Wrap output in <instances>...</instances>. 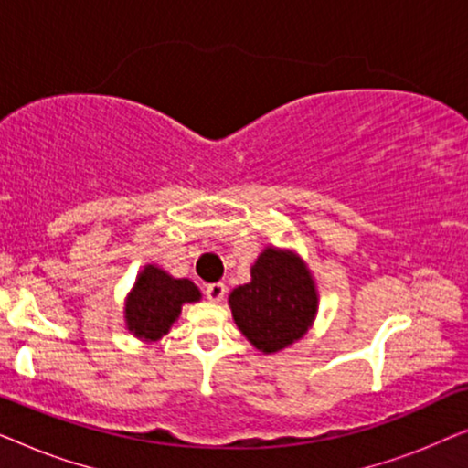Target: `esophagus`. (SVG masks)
<instances>
[{"instance_id":"1","label":"esophagus","mask_w":468,"mask_h":468,"mask_svg":"<svg viewBox=\"0 0 468 468\" xmlns=\"http://www.w3.org/2000/svg\"><path fill=\"white\" fill-rule=\"evenodd\" d=\"M226 285L223 283H208L207 290H204V293H207V298L210 300V303H221L223 296H226Z\"/></svg>"}]
</instances>
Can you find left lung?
Returning a JSON list of instances; mask_svg holds the SVG:
<instances>
[{
	"label": "left lung",
	"mask_w": 468,
	"mask_h": 468,
	"mask_svg": "<svg viewBox=\"0 0 468 468\" xmlns=\"http://www.w3.org/2000/svg\"><path fill=\"white\" fill-rule=\"evenodd\" d=\"M234 322L255 347L272 354L304 336L317 313V292L303 260L268 247L251 268V283L229 293Z\"/></svg>",
	"instance_id": "obj_1"
}]
</instances>
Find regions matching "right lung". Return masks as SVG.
I'll return each instance as SVG.
<instances>
[{
  "label": "right lung",
  "instance_id": "obj_1",
  "mask_svg": "<svg viewBox=\"0 0 468 468\" xmlns=\"http://www.w3.org/2000/svg\"><path fill=\"white\" fill-rule=\"evenodd\" d=\"M200 300V292L189 279H172L157 266H146L138 274L125 304V322L133 336L157 341L168 335L185 303Z\"/></svg>",
  "mask_w": 468,
  "mask_h": 468
}]
</instances>
